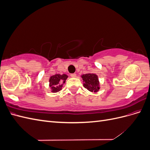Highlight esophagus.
Listing matches in <instances>:
<instances>
[{"label": "esophagus", "mask_w": 150, "mask_h": 150, "mask_svg": "<svg viewBox=\"0 0 150 150\" xmlns=\"http://www.w3.org/2000/svg\"><path fill=\"white\" fill-rule=\"evenodd\" d=\"M71 78H76V74H75V73L71 74Z\"/></svg>", "instance_id": "34e87169"}]
</instances>
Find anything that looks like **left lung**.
Instances as JSON below:
<instances>
[{
	"label": "left lung",
	"mask_w": 150,
	"mask_h": 150,
	"mask_svg": "<svg viewBox=\"0 0 150 150\" xmlns=\"http://www.w3.org/2000/svg\"><path fill=\"white\" fill-rule=\"evenodd\" d=\"M83 80V86L91 92L97 93L100 89L98 75L94 73H87L81 76Z\"/></svg>",
	"instance_id": "obj_1"
}]
</instances>
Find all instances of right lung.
<instances>
[{"instance_id":"add662e5","label":"right lung","mask_w":150,"mask_h":150,"mask_svg":"<svg viewBox=\"0 0 150 150\" xmlns=\"http://www.w3.org/2000/svg\"><path fill=\"white\" fill-rule=\"evenodd\" d=\"M68 76L66 74H56L50 77L49 79V86L52 93H57L62 89V88L66 83Z\"/></svg>"}]
</instances>
